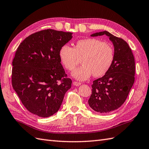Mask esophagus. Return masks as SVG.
Here are the masks:
<instances>
[{
	"mask_svg": "<svg viewBox=\"0 0 149 149\" xmlns=\"http://www.w3.org/2000/svg\"><path fill=\"white\" fill-rule=\"evenodd\" d=\"M74 86H80L81 85V83L80 82H77V81H73V83H72Z\"/></svg>",
	"mask_w": 149,
	"mask_h": 149,
	"instance_id": "obj_1",
	"label": "esophagus"
}]
</instances>
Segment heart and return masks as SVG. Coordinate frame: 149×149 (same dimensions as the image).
<instances>
[{
  "label": "heart",
  "mask_w": 149,
  "mask_h": 149,
  "mask_svg": "<svg viewBox=\"0 0 149 149\" xmlns=\"http://www.w3.org/2000/svg\"><path fill=\"white\" fill-rule=\"evenodd\" d=\"M59 58L68 71H73L80 62L81 65L75 69L72 77L84 81L92 76L101 77L107 73L114 61L112 46L95 38H86L77 41L73 48L65 45L59 49Z\"/></svg>",
  "instance_id": "b5f03b06"
}]
</instances>
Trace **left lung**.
I'll return each mask as SVG.
<instances>
[{
	"mask_svg": "<svg viewBox=\"0 0 149 149\" xmlns=\"http://www.w3.org/2000/svg\"><path fill=\"white\" fill-rule=\"evenodd\" d=\"M106 35L113 43L114 61L107 74L93 81L88 105L95 111L108 113L123 104L134 81V58L128 44L108 31L99 32L92 37Z\"/></svg>",
	"mask_w": 149,
	"mask_h": 149,
	"instance_id": "1",
	"label": "left lung"
}]
</instances>
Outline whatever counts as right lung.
<instances>
[{
	"instance_id": "1",
	"label": "right lung",
	"mask_w": 149,
	"mask_h": 149,
	"mask_svg": "<svg viewBox=\"0 0 149 149\" xmlns=\"http://www.w3.org/2000/svg\"><path fill=\"white\" fill-rule=\"evenodd\" d=\"M72 33L43 30L26 38L13 61L12 85L31 113L48 117L61 108L64 95L71 87L65 78L59 49L71 40Z\"/></svg>"
}]
</instances>
